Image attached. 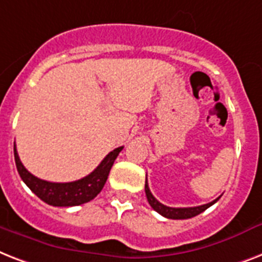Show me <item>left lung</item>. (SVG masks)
<instances>
[{
    "label": "left lung",
    "instance_id": "8db88e82",
    "mask_svg": "<svg viewBox=\"0 0 262 262\" xmlns=\"http://www.w3.org/2000/svg\"><path fill=\"white\" fill-rule=\"evenodd\" d=\"M144 192H146V196H147V202L148 204L151 206V208L154 211H157L158 214H161L162 216L167 217V219H189V217H193L196 215L202 214L203 211H206L208 207H211L212 204L221 199V196L217 199H215L214 202L208 203V204H203V206L198 207H187V208H173V207H167L164 206L162 203H160L157 200L152 193L148 189V184H147V177H146V184H144Z\"/></svg>",
    "mask_w": 262,
    "mask_h": 262
}]
</instances>
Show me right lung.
Instances as JSON below:
<instances>
[{
	"label": "right lung",
	"mask_w": 262,
	"mask_h": 262,
	"mask_svg": "<svg viewBox=\"0 0 262 262\" xmlns=\"http://www.w3.org/2000/svg\"><path fill=\"white\" fill-rule=\"evenodd\" d=\"M14 162L21 180L27 184V187L36 194L43 202L54 207H73L79 206L83 203L93 200L101 189L104 188L110 174V170L115 160L118 158L119 152L123 150L121 147L115 148L101 161V164L92 171L91 174L72 183H50L46 180H40L29 173L21 164L18 158L16 144H14Z\"/></svg>",
	"instance_id": "obj_1"
}]
</instances>
